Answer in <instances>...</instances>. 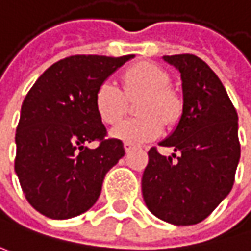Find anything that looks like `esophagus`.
<instances>
[{
  "mask_svg": "<svg viewBox=\"0 0 251 251\" xmlns=\"http://www.w3.org/2000/svg\"><path fill=\"white\" fill-rule=\"evenodd\" d=\"M135 149L134 144H130V143H124V150L126 152H131Z\"/></svg>",
  "mask_w": 251,
  "mask_h": 251,
  "instance_id": "esophagus-1",
  "label": "esophagus"
}]
</instances>
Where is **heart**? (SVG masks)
<instances>
[{
	"mask_svg": "<svg viewBox=\"0 0 251 251\" xmlns=\"http://www.w3.org/2000/svg\"><path fill=\"white\" fill-rule=\"evenodd\" d=\"M123 88L114 81H102L96 90L94 104L105 124H117L127 110V100L141 97L137 118H128L113 128L111 134L130 144H143L157 138L163 123L173 126L183 110L180 97L169 88V74L158 65L141 61L128 67L123 75Z\"/></svg>",
	"mask_w": 251,
	"mask_h": 251,
	"instance_id": "obj_1",
	"label": "heart"
}]
</instances>
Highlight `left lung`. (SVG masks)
<instances>
[{"label":"left lung","mask_w":251,"mask_h":251,"mask_svg":"<svg viewBox=\"0 0 251 251\" xmlns=\"http://www.w3.org/2000/svg\"><path fill=\"white\" fill-rule=\"evenodd\" d=\"M183 81V114L160 146L176 160L149 151L144 201L154 216L176 224L203 222L230 193L240 158L237 111L216 73L193 54L166 55Z\"/></svg>","instance_id":"1"}]
</instances>
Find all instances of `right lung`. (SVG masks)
<instances>
[{"label":"right lung","mask_w":251,"mask_h":251,"mask_svg":"<svg viewBox=\"0 0 251 251\" xmlns=\"http://www.w3.org/2000/svg\"><path fill=\"white\" fill-rule=\"evenodd\" d=\"M133 57H67L47 68L25 96L14 167L27 201L45 217L71 219L94 206L107 171L124 155L123 141L107 138L94 96ZM93 141L99 146L88 149Z\"/></svg>","instance_id":"1"}]
</instances>
